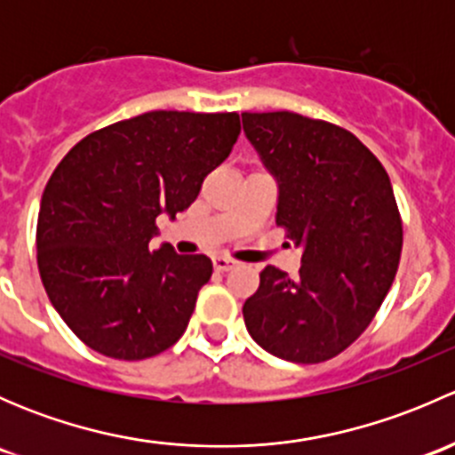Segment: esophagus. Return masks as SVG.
Returning <instances> with one entry per match:
<instances>
[{
    "label": "esophagus",
    "mask_w": 455,
    "mask_h": 455,
    "mask_svg": "<svg viewBox=\"0 0 455 455\" xmlns=\"http://www.w3.org/2000/svg\"><path fill=\"white\" fill-rule=\"evenodd\" d=\"M237 261L235 259H228V257H213V268L220 270V273H224V270H231L235 268Z\"/></svg>",
    "instance_id": "obj_1"
}]
</instances>
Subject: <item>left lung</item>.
<instances>
[{
    "label": "left lung",
    "instance_id": "1",
    "mask_svg": "<svg viewBox=\"0 0 455 455\" xmlns=\"http://www.w3.org/2000/svg\"><path fill=\"white\" fill-rule=\"evenodd\" d=\"M277 182V227L299 246L295 279L266 266L242 308L257 346L321 363L359 339L383 304L403 249L387 172L355 134L295 112L242 114Z\"/></svg>",
    "mask_w": 455,
    "mask_h": 455
}]
</instances>
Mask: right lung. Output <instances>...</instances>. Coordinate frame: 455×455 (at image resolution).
<instances>
[{"label": "right lung", "instance_id": "add662e5", "mask_svg": "<svg viewBox=\"0 0 455 455\" xmlns=\"http://www.w3.org/2000/svg\"><path fill=\"white\" fill-rule=\"evenodd\" d=\"M237 136L235 112L158 109L92 132L57 164L36 264L54 310L92 350L140 361L182 337L213 264L172 244L149 251L156 218L189 209Z\"/></svg>", "mask_w": 455, "mask_h": 455}]
</instances>
